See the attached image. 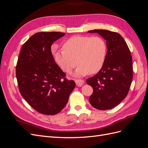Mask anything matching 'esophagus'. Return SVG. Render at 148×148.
I'll return each mask as SVG.
<instances>
[{"label":"esophagus","mask_w":148,"mask_h":148,"mask_svg":"<svg viewBox=\"0 0 148 148\" xmlns=\"http://www.w3.org/2000/svg\"><path fill=\"white\" fill-rule=\"evenodd\" d=\"M75 83H76V84H77V86L80 87L84 84V81L83 79H75Z\"/></svg>","instance_id":"34e87169"}]
</instances>
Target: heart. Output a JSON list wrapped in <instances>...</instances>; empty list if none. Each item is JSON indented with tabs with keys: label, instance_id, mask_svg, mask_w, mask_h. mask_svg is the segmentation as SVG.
Listing matches in <instances>:
<instances>
[{
	"label": "heart",
	"instance_id": "b5f03b06",
	"mask_svg": "<svg viewBox=\"0 0 148 148\" xmlns=\"http://www.w3.org/2000/svg\"><path fill=\"white\" fill-rule=\"evenodd\" d=\"M64 49L53 52L56 63L66 73H70L79 64L75 75L84 76L99 71L104 65L107 53L105 41L99 36H75L63 45Z\"/></svg>",
	"mask_w": 148,
	"mask_h": 148
}]
</instances>
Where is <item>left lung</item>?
<instances>
[{
  "label": "left lung",
  "instance_id": "left-lung-1",
  "mask_svg": "<svg viewBox=\"0 0 148 148\" xmlns=\"http://www.w3.org/2000/svg\"><path fill=\"white\" fill-rule=\"evenodd\" d=\"M106 40L107 52L104 65L86 83L93 89L91 105L98 110H108L119 105L128 95L133 79L130 51L120 34L106 29H94Z\"/></svg>",
  "mask_w": 148,
  "mask_h": 148
}]
</instances>
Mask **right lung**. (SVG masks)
I'll return each instance as SVG.
<instances>
[{
  "label": "right lung",
  "mask_w": 148,
  "mask_h": 148,
  "mask_svg": "<svg viewBox=\"0 0 148 148\" xmlns=\"http://www.w3.org/2000/svg\"><path fill=\"white\" fill-rule=\"evenodd\" d=\"M65 34L39 32L22 46L16 66V77L21 95L38 112L55 115L64 108L75 87L73 80L54 60L53 42Z\"/></svg>",
  "instance_id": "right-lung-1"
}]
</instances>
